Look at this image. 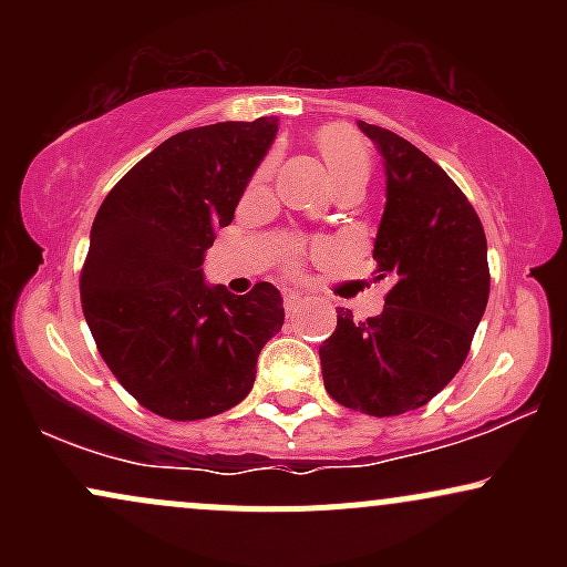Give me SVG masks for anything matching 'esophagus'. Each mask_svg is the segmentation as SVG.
I'll list each match as a JSON object with an SVG mask.
<instances>
[{"instance_id": "1", "label": "esophagus", "mask_w": 567, "mask_h": 567, "mask_svg": "<svg viewBox=\"0 0 567 567\" xmlns=\"http://www.w3.org/2000/svg\"><path fill=\"white\" fill-rule=\"evenodd\" d=\"M301 306H303L301 292H288V296H285V315L288 317H296L298 311H301Z\"/></svg>"}]
</instances>
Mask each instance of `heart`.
Listing matches in <instances>:
<instances>
[{
    "instance_id": "heart-1",
    "label": "heart",
    "mask_w": 567,
    "mask_h": 567,
    "mask_svg": "<svg viewBox=\"0 0 567 567\" xmlns=\"http://www.w3.org/2000/svg\"><path fill=\"white\" fill-rule=\"evenodd\" d=\"M317 148H320V157L336 188L347 184H368L370 171H373V157H370L368 143L354 130L343 125L322 127L317 133ZM271 171H275V159H266L256 173L258 184L269 181Z\"/></svg>"
}]
</instances>
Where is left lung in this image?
<instances>
[{
    "label": "left lung",
    "instance_id": "left-lung-1",
    "mask_svg": "<svg viewBox=\"0 0 567 567\" xmlns=\"http://www.w3.org/2000/svg\"><path fill=\"white\" fill-rule=\"evenodd\" d=\"M357 125L386 167L373 258L392 290L365 322L341 309L320 360L336 402L383 419L424 408L453 381L485 315L491 269L483 224L451 175L392 130Z\"/></svg>",
    "mask_w": 567,
    "mask_h": 567
}]
</instances>
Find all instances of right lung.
I'll use <instances>...</instances> for the list:
<instances>
[{"label": "right lung", "instance_id": "obj_1", "mask_svg": "<svg viewBox=\"0 0 567 567\" xmlns=\"http://www.w3.org/2000/svg\"><path fill=\"white\" fill-rule=\"evenodd\" d=\"M275 135V116L184 130L122 175L93 220L84 320L116 381L162 419H210L243 402L282 330L271 282L231 296L202 279L205 250Z\"/></svg>", "mask_w": 567, "mask_h": 567}]
</instances>
